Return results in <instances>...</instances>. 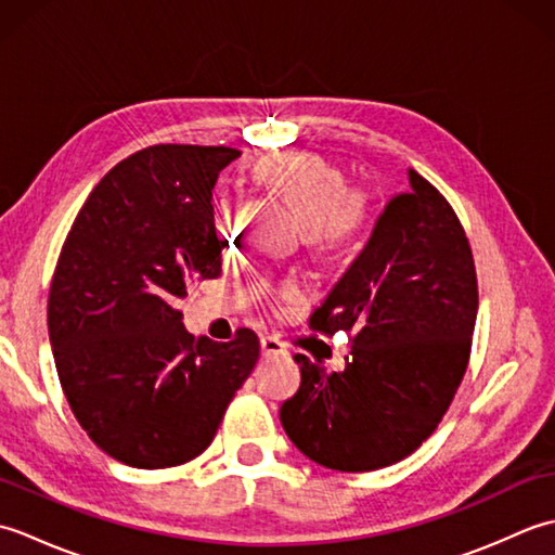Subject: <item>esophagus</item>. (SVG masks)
Listing matches in <instances>:
<instances>
[{
    "mask_svg": "<svg viewBox=\"0 0 555 555\" xmlns=\"http://www.w3.org/2000/svg\"><path fill=\"white\" fill-rule=\"evenodd\" d=\"M259 350H262V356L264 358H271V356H286V346L281 344L279 338H274V336H262L259 338Z\"/></svg>",
    "mask_w": 555,
    "mask_h": 555,
    "instance_id": "esophagus-1",
    "label": "esophagus"
}]
</instances>
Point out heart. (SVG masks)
I'll return each mask as SVG.
<instances>
[{
    "label": "heart",
    "mask_w": 555,
    "mask_h": 555,
    "mask_svg": "<svg viewBox=\"0 0 555 555\" xmlns=\"http://www.w3.org/2000/svg\"><path fill=\"white\" fill-rule=\"evenodd\" d=\"M255 173L293 207L314 245H346L367 223L364 197L348 191L340 171L320 157L271 155L257 164ZM217 227L223 235L233 229V209L227 197L217 203Z\"/></svg>",
    "instance_id": "b5f03b06"
}]
</instances>
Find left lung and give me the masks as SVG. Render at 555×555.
Wrapping results in <instances>:
<instances>
[{
	"mask_svg": "<svg viewBox=\"0 0 555 555\" xmlns=\"http://www.w3.org/2000/svg\"><path fill=\"white\" fill-rule=\"evenodd\" d=\"M477 274L455 211L417 171L386 199L370 241L310 317L352 336L346 370L296 356L298 393L281 424L302 455L340 473L393 465L436 429L469 360Z\"/></svg>",
	"mask_w": 555,
	"mask_h": 555,
	"instance_id": "1",
	"label": "left lung"
}]
</instances>
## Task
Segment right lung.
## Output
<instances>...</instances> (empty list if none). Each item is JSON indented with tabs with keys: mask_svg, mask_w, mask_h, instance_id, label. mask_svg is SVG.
Segmentation results:
<instances>
[{
	"mask_svg": "<svg viewBox=\"0 0 555 555\" xmlns=\"http://www.w3.org/2000/svg\"><path fill=\"white\" fill-rule=\"evenodd\" d=\"M231 147L155 145L119 162L80 207L59 255L47 326L59 382L104 453L183 465L215 439L259 340L191 336L176 302L221 274L211 191Z\"/></svg>",
	"mask_w": 555,
	"mask_h": 555,
	"instance_id": "right-lung-1",
	"label": "right lung"
}]
</instances>
